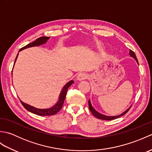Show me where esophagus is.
I'll list each match as a JSON object with an SVG mask.
<instances>
[{
	"label": "esophagus",
	"instance_id": "1",
	"mask_svg": "<svg viewBox=\"0 0 152 152\" xmlns=\"http://www.w3.org/2000/svg\"><path fill=\"white\" fill-rule=\"evenodd\" d=\"M87 78H88V75L85 73H80L77 76V80H79V81H82V80Z\"/></svg>",
	"mask_w": 152,
	"mask_h": 152
}]
</instances>
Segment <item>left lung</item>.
Here are the masks:
<instances>
[{
    "label": "left lung",
    "mask_w": 152,
    "mask_h": 152,
    "mask_svg": "<svg viewBox=\"0 0 152 152\" xmlns=\"http://www.w3.org/2000/svg\"><path fill=\"white\" fill-rule=\"evenodd\" d=\"M129 55L132 57H133L134 59L137 61V62L138 63V59L136 57V55H135V53H134L133 51H132L131 50H130V51H129ZM88 103H89V108L90 110V111H91V112L93 114V115L95 116V118H98V119H102V120H106V121H108V120H113V119H115L116 118H118L119 117H121V116L125 115L126 113H127L129 110V109L131 108V106L130 108H129L127 110L125 111L124 113H122L121 114L119 115H116V116H106V115H102L101 114H100V113H99L98 112H96L95 110L93 108V106H91V102H90V99L88 101Z\"/></svg>",
    "instance_id": "obj_1"
}]
</instances>
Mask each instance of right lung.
<instances>
[{"mask_svg": "<svg viewBox=\"0 0 152 152\" xmlns=\"http://www.w3.org/2000/svg\"><path fill=\"white\" fill-rule=\"evenodd\" d=\"M49 38H50V37H41L40 38H37L36 40L33 42L29 43L28 44L26 45L25 46L23 47L22 48H21L20 50H19V51H20L24 50V49H26V48H31V47H33V46H38L41 44H45L47 42V40L49 39ZM18 54L17 55V56H16L14 64L15 63L16 59H17V58H18ZM73 83H74V82L72 81V80H71V81H70L69 82H68L64 86V88L62 89V91H61V95L59 96V101H58L56 105H54L53 107H51L50 108L38 109V108H34L32 106H30L29 104H26V103H24L23 102H22L21 101H20L21 102L22 105L23 106V107L25 109L27 110L28 111L33 113V114H37L38 115H42V116H49V115H55V114H56L57 113L59 112L61 108H62L63 103H64V99H65V97H66L67 89Z\"/></svg>", "mask_w": 152, "mask_h": 152, "instance_id": "right-lung-1", "label": "right lung"}]
</instances>
